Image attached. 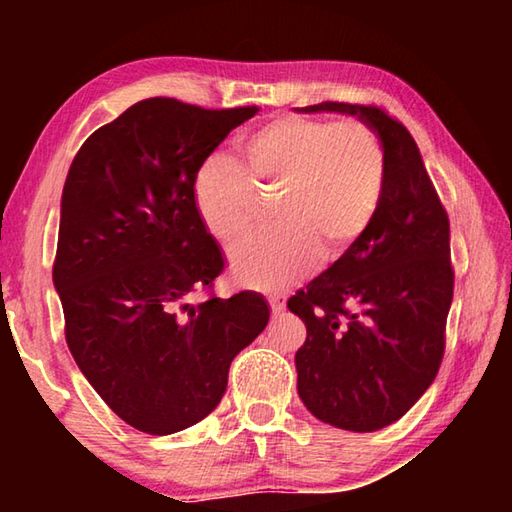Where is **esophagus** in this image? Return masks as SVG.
Returning a JSON list of instances; mask_svg holds the SVG:
<instances>
[{"instance_id": "esophagus-1", "label": "esophagus", "mask_w": 512, "mask_h": 512, "mask_svg": "<svg viewBox=\"0 0 512 512\" xmlns=\"http://www.w3.org/2000/svg\"><path fill=\"white\" fill-rule=\"evenodd\" d=\"M268 305H271V311L277 316L282 314L284 307H287V298H284V293H271V296H268Z\"/></svg>"}]
</instances>
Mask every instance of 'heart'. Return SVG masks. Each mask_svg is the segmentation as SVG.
<instances>
[{
    "instance_id": "1",
    "label": "heart",
    "mask_w": 512,
    "mask_h": 512,
    "mask_svg": "<svg viewBox=\"0 0 512 512\" xmlns=\"http://www.w3.org/2000/svg\"><path fill=\"white\" fill-rule=\"evenodd\" d=\"M241 167L214 155L196 173L194 203L212 237L241 239L275 196L280 223L230 250V266L253 289H277L352 250L375 221L386 189V151L359 119L284 115L239 140Z\"/></svg>"
}]
</instances>
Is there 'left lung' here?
Masks as SVG:
<instances>
[{
	"instance_id": "left-lung-1",
	"label": "left lung",
	"mask_w": 512,
	"mask_h": 512,
	"mask_svg": "<svg viewBox=\"0 0 512 512\" xmlns=\"http://www.w3.org/2000/svg\"><path fill=\"white\" fill-rule=\"evenodd\" d=\"M323 110L375 128L386 189L366 235L287 302L307 325L298 395L332 427L377 431L420 400L443 361L454 296L449 219L402 121L361 103L302 108Z\"/></svg>"
}]
</instances>
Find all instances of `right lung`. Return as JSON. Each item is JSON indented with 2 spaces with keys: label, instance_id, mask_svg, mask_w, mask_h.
Masks as SVG:
<instances>
[{
  "label": "right lung",
  "instance_id": "right-lung-1",
  "mask_svg": "<svg viewBox=\"0 0 512 512\" xmlns=\"http://www.w3.org/2000/svg\"><path fill=\"white\" fill-rule=\"evenodd\" d=\"M257 112L137 101L67 173L54 287L69 352L101 400L151 436L210 415L232 359L271 316L259 293L212 296L225 259L194 203L198 169Z\"/></svg>",
  "mask_w": 512,
  "mask_h": 512
}]
</instances>
